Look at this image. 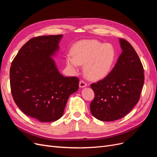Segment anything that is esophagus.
Here are the masks:
<instances>
[{
    "label": "esophagus",
    "mask_w": 157,
    "mask_h": 157,
    "mask_svg": "<svg viewBox=\"0 0 157 157\" xmlns=\"http://www.w3.org/2000/svg\"><path fill=\"white\" fill-rule=\"evenodd\" d=\"M87 86L86 83L84 81H83V80H80V81L79 82V87L80 88H84L86 87Z\"/></svg>",
    "instance_id": "esophagus-1"
}]
</instances>
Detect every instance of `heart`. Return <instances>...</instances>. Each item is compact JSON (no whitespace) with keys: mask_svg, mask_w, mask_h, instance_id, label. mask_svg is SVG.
I'll return each instance as SVG.
<instances>
[{"mask_svg":"<svg viewBox=\"0 0 157 157\" xmlns=\"http://www.w3.org/2000/svg\"><path fill=\"white\" fill-rule=\"evenodd\" d=\"M72 54L65 57V62L73 73L78 72L80 65H84V73L92 80L106 77L111 73L116 60V50L109 43L96 40H84L77 42L71 50Z\"/></svg>","mask_w":157,"mask_h":157,"instance_id":"obj_1","label":"heart"}]
</instances>
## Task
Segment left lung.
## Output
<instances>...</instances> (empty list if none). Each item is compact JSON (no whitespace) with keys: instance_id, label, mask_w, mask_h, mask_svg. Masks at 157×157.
<instances>
[{"instance_id":"left-lung-1","label":"left lung","mask_w":157,"mask_h":157,"mask_svg":"<svg viewBox=\"0 0 157 157\" xmlns=\"http://www.w3.org/2000/svg\"><path fill=\"white\" fill-rule=\"evenodd\" d=\"M122 53L111 73L92 84L95 97L90 103L92 115L110 122L124 117L136 105L144 86V67L136 52L126 40L120 39Z\"/></svg>"}]
</instances>
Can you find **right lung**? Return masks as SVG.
I'll return each instance as SVG.
<instances>
[{
    "instance_id": "right-lung-1",
    "label": "right lung",
    "mask_w": 157,
    "mask_h": 157,
    "mask_svg": "<svg viewBox=\"0 0 157 157\" xmlns=\"http://www.w3.org/2000/svg\"><path fill=\"white\" fill-rule=\"evenodd\" d=\"M62 37L33 38L21 47L10 67L14 101L26 115L42 122L59 119L70 95L78 89V78L64 77L53 59Z\"/></svg>"
}]
</instances>
